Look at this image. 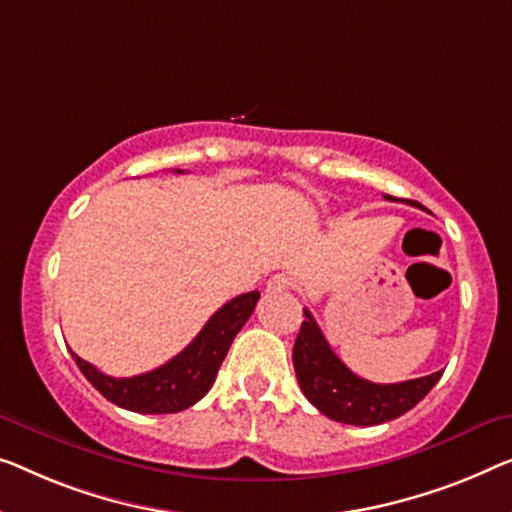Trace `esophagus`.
Instances as JSON below:
<instances>
[{
    "instance_id": "obj_1",
    "label": "esophagus",
    "mask_w": 512,
    "mask_h": 512,
    "mask_svg": "<svg viewBox=\"0 0 512 512\" xmlns=\"http://www.w3.org/2000/svg\"><path fill=\"white\" fill-rule=\"evenodd\" d=\"M293 286V277L291 274H284V272H277L272 274V277L268 279V291L270 293H284L288 291V288Z\"/></svg>"
}]
</instances>
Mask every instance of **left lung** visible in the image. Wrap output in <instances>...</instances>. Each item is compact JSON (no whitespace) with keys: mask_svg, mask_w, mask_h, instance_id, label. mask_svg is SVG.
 <instances>
[{"mask_svg":"<svg viewBox=\"0 0 512 512\" xmlns=\"http://www.w3.org/2000/svg\"><path fill=\"white\" fill-rule=\"evenodd\" d=\"M293 346L295 376L305 397L330 420L344 425H381L411 411L443 372L404 383H372L353 374L332 351L314 316L305 309Z\"/></svg>","mask_w":512,"mask_h":512,"instance_id":"obj_1","label":"left lung"}]
</instances>
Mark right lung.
I'll return each instance as SVG.
<instances>
[{"mask_svg": "<svg viewBox=\"0 0 512 512\" xmlns=\"http://www.w3.org/2000/svg\"><path fill=\"white\" fill-rule=\"evenodd\" d=\"M182 173V170H177ZM261 293L251 291L226 302L219 311H214L210 321L203 325L194 342L173 360L152 372L115 379L96 369L90 362L78 358L73 360L85 379L101 392L108 402L136 413H177L194 406L198 399L212 388L217 372L224 362L233 339L242 330V325L254 314V307Z\"/></svg>", "mask_w": 512, "mask_h": 512, "instance_id": "add662e5", "label": "right lung"}]
</instances>
